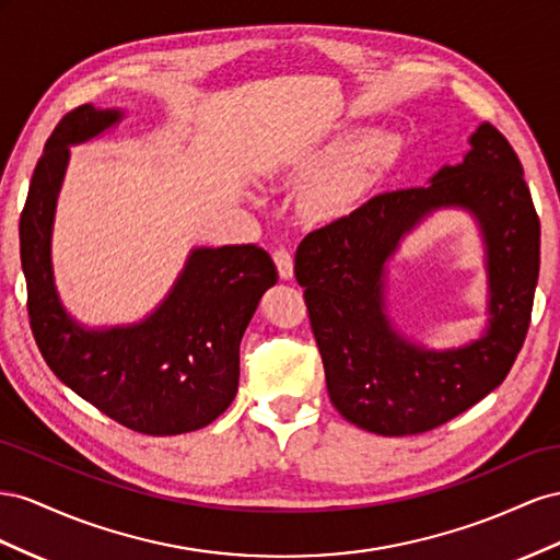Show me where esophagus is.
Listing matches in <instances>:
<instances>
[{
	"instance_id": "obj_1",
	"label": "esophagus",
	"mask_w": 560,
	"mask_h": 560,
	"mask_svg": "<svg viewBox=\"0 0 560 560\" xmlns=\"http://www.w3.org/2000/svg\"><path fill=\"white\" fill-rule=\"evenodd\" d=\"M271 258H275V265L279 269V277L281 279H291L293 277V255L285 250V248H275L271 253Z\"/></svg>"
}]
</instances>
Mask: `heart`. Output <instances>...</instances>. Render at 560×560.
I'll return each instance as SVG.
<instances>
[{
    "label": "heart",
    "instance_id": "1",
    "mask_svg": "<svg viewBox=\"0 0 560 560\" xmlns=\"http://www.w3.org/2000/svg\"><path fill=\"white\" fill-rule=\"evenodd\" d=\"M332 152L335 148H328L326 152L310 156L307 166H322ZM392 152L394 140L387 133H371L354 142L324 173L316 175L305 195V211L312 218H332L351 209Z\"/></svg>",
    "mask_w": 560,
    "mask_h": 560
}]
</instances>
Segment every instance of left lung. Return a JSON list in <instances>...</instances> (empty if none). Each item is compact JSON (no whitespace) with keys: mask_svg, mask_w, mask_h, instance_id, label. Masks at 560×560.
Wrapping results in <instances>:
<instances>
[{"mask_svg":"<svg viewBox=\"0 0 560 560\" xmlns=\"http://www.w3.org/2000/svg\"><path fill=\"white\" fill-rule=\"evenodd\" d=\"M457 166L424 187L394 189L302 238L305 289L326 387L345 420L380 436L422 434L481 401L514 365L530 326L539 275V218L523 166L492 124ZM469 210L482 225L491 322L483 339L434 352L408 343L384 312V262L431 210Z\"/></svg>","mask_w":560,"mask_h":560,"instance_id":"left-lung-1","label":"left lung"}]
</instances>
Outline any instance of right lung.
<instances>
[{"mask_svg": "<svg viewBox=\"0 0 560 560\" xmlns=\"http://www.w3.org/2000/svg\"><path fill=\"white\" fill-rule=\"evenodd\" d=\"M121 109L79 105L58 121L30 180L21 213L27 314L56 377L148 436H175L211 424L238 387V345L277 267L255 244L195 248L168 298L145 322L93 330L60 305L51 269L56 199L70 145L115 126Z\"/></svg>", "mask_w": 560, "mask_h": 560, "instance_id": "add662e5", "label": "right lung"}]
</instances>
